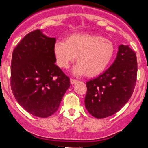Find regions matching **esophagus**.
<instances>
[{"label":"esophagus","mask_w":148,"mask_h":148,"mask_svg":"<svg viewBox=\"0 0 148 148\" xmlns=\"http://www.w3.org/2000/svg\"><path fill=\"white\" fill-rule=\"evenodd\" d=\"M76 82H77V80L73 79V78H71V79H70V84H75Z\"/></svg>","instance_id":"obj_1"}]
</instances>
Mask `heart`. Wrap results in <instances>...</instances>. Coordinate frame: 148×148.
Listing matches in <instances>:
<instances>
[{"mask_svg":"<svg viewBox=\"0 0 148 148\" xmlns=\"http://www.w3.org/2000/svg\"><path fill=\"white\" fill-rule=\"evenodd\" d=\"M57 64L69 67L77 56V64L72 73L75 75L87 73L95 76L103 73L113 60L116 47L113 42L101 36L89 34H74L64 40H57L53 47Z\"/></svg>","mask_w":148,"mask_h":148,"instance_id":"heart-1","label":"heart"}]
</instances>
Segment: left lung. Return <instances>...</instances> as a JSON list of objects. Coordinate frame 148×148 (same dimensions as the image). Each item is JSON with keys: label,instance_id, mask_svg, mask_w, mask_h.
<instances>
[{"label": "left lung", "instance_id": "8db88e82", "mask_svg": "<svg viewBox=\"0 0 148 148\" xmlns=\"http://www.w3.org/2000/svg\"><path fill=\"white\" fill-rule=\"evenodd\" d=\"M136 76V53L128 45L121 44L113 64L102 74L86 83V109L97 119L113 116L130 99Z\"/></svg>", "mask_w": 148, "mask_h": 148}]
</instances>
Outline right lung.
<instances>
[{
    "mask_svg": "<svg viewBox=\"0 0 148 148\" xmlns=\"http://www.w3.org/2000/svg\"><path fill=\"white\" fill-rule=\"evenodd\" d=\"M56 41L43 30H35L21 40L12 56L13 95L23 109L40 118L58 110L70 86V78L56 64Z\"/></svg>",
    "mask_w": 148,
    "mask_h": 148,
    "instance_id": "1",
    "label": "right lung"
}]
</instances>
